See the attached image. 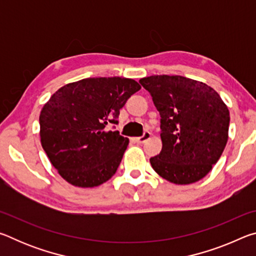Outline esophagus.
<instances>
[{"instance_id": "esophagus-1", "label": "esophagus", "mask_w": 256, "mask_h": 256, "mask_svg": "<svg viewBox=\"0 0 256 256\" xmlns=\"http://www.w3.org/2000/svg\"><path fill=\"white\" fill-rule=\"evenodd\" d=\"M150 136H151V133H150L149 131H146V132L144 133V136H138V138H134V140H136V144H144V142H146V140H149Z\"/></svg>"}]
</instances>
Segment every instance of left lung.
<instances>
[{"mask_svg":"<svg viewBox=\"0 0 256 256\" xmlns=\"http://www.w3.org/2000/svg\"><path fill=\"white\" fill-rule=\"evenodd\" d=\"M160 114V154L150 158L154 172L178 185L209 174L228 141L229 110L218 92L180 76H151L138 81Z\"/></svg>","mask_w":256,"mask_h":256,"instance_id":"left-lung-1","label":"left lung"}]
</instances>
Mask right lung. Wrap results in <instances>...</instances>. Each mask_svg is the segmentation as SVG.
I'll return each mask as SVG.
<instances>
[{
	"mask_svg": "<svg viewBox=\"0 0 256 256\" xmlns=\"http://www.w3.org/2000/svg\"><path fill=\"white\" fill-rule=\"evenodd\" d=\"M140 84L126 78H86L60 88L40 116V142L58 174L78 188H94L115 174L128 138L118 131L120 110Z\"/></svg>",
	"mask_w": 256,
	"mask_h": 256,
	"instance_id": "1",
	"label": "right lung"
}]
</instances>
